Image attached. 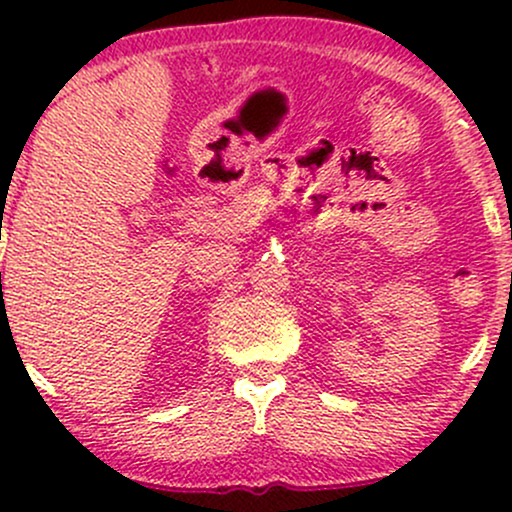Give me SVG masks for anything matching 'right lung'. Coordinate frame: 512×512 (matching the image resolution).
<instances>
[{
    "mask_svg": "<svg viewBox=\"0 0 512 512\" xmlns=\"http://www.w3.org/2000/svg\"><path fill=\"white\" fill-rule=\"evenodd\" d=\"M0 276H2V274H0Z\"/></svg>",
    "mask_w": 512,
    "mask_h": 512,
    "instance_id": "obj_1",
    "label": "right lung"
}]
</instances>
